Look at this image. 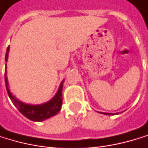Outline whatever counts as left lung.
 I'll return each mask as SVG.
<instances>
[{"label": "left lung", "instance_id": "obj_1", "mask_svg": "<svg viewBox=\"0 0 148 148\" xmlns=\"http://www.w3.org/2000/svg\"><path fill=\"white\" fill-rule=\"evenodd\" d=\"M103 114H105V115H108V114H109V115H111V113H103Z\"/></svg>", "mask_w": 148, "mask_h": 148}]
</instances>
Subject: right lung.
I'll list each match as a JSON object with an SVG mask.
<instances>
[{"mask_svg":"<svg viewBox=\"0 0 148 148\" xmlns=\"http://www.w3.org/2000/svg\"><path fill=\"white\" fill-rule=\"evenodd\" d=\"M8 51H9V46L7 48V52L5 56V61L7 62L8 60ZM7 66V65H6ZM5 84H6V88L8 95L12 101L14 105L17 108V110L29 120H32L35 122H40L44 121L51 117H53L56 114L59 113V111L61 110L62 106V88H63V82L60 85L59 90L54 96V97L49 102L38 105H32V104H27L23 102H20L14 97L10 92L8 88V78H7V70L5 67Z\"/></svg>","mask_w":148,"mask_h":148,"instance_id":"1","label":"right lung"}]
</instances>
